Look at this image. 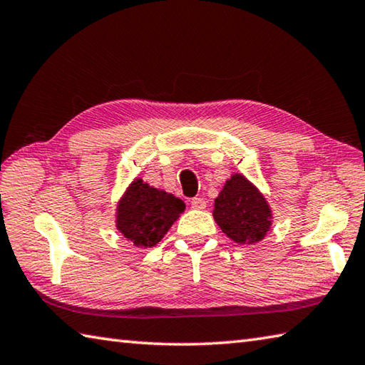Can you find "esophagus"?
I'll return each instance as SVG.
<instances>
[{"instance_id": "obj_1", "label": "esophagus", "mask_w": 365, "mask_h": 365, "mask_svg": "<svg viewBox=\"0 0 365 365\" xmlns=\"http://www.w3.org/2000/svg\"><path fill=\"white\" fill-rule=\"evenodd\" d=\"M191 207L196 210H204L207 207V201L204 197H192L191 199Z\"/></svg>"}]
</instances>
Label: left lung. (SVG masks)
<instances>
[{"mask_svg":"<svg viewBox=\"0 0 365 365\" xmlns=\"http://www.w3.org/2000/svg\"><path fill=\"white\" fill-rule=\"evenodd\" d=\"M272 210L266 196L244 174L235 173L218 192L213 220L239 245L258 244L272 226Z\"/></svg>","mask_w":365,"mask_h":365,"instance_id":"left-lung-1","label":"left lung"}]
</instances>
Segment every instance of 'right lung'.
<instances>
[{
    "instance_id": "add662e5",
    "label": "right lung",
    "mask_w": 365,
    "mask_h": 365,
    "mask_svg": "<svg viewBox=\"0 0 365 365\" xmlns=\"http://www.w3.org/2000/svg\"><path fill=\"white\" fill-rule=\"evenodd\" d=\"M183 210L182 199L135 177L118 199L115 226L134 247L150 248L161 242Z\"/></svg>"
}]
</instances>
